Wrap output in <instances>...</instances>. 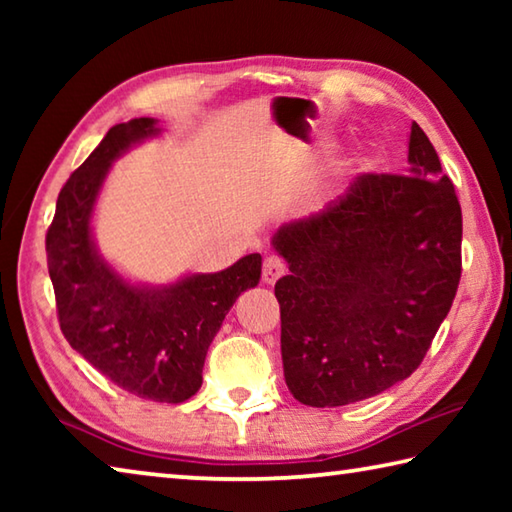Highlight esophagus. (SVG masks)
Masks as SVG:
<instances>
[{
  "mask_svg": "<svg viewBox=\"0 0 512 512\" xmlns=\"http://www.w3.org/2000/svg\"><path fill=\"white\" fill-rule=\"evenodd\" d=\"M284 273H287V264H284L280 257H268V259H264L262 280H264L266 284H275Z\"/></svg>",
  "mask_w": 512,
  "mask_h": 512,
  "instance_id": "esophagus-1",
  "label": "esophagus"
}]
</instances>
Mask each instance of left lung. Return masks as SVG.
Here are the masks:
<instances>
[{"label": "left lung", "instance_id": "8db88e82", "mask_svg": "<svg viewBox=\"0 0 512 512\" xmlns=\"http://www.w3.org/2000/svg\"><path fill=\"white\" fill-rule=\"evenodd\" d=\"M461 205L438 153L411 124L404 176L363 173L271 244L291 395L316 409L384 393L420 366L461 280Z\"/></svg>", "mask_w": 512, "mask_h": 512}]
</instances>
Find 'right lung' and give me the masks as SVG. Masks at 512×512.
<instances>
[{
    "label": "right lung",
    "mask_w": 512,
    "mask_h": 512,
    "mask_svg": "<svg viewBox=\"0 0 512 512\" xmlns=\"http://www.w3.org/2000/svg\"><path fill=\"white\" fill-rule=\"evenodd\" d=\"M158 119L112 126L60 189L47 264L67 343L112 384L142 400L180 404L203 384V363L230 307L262 277V255L169 284L133 282L99 253L92 216L112 162L158 137Z\"/></svg>",
    "instance_id": "add662e5"
}]
</instances>
